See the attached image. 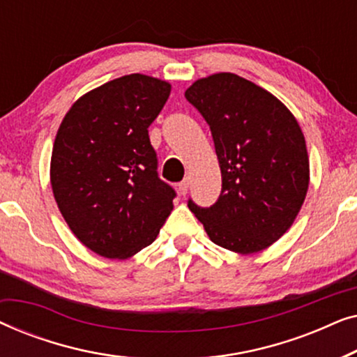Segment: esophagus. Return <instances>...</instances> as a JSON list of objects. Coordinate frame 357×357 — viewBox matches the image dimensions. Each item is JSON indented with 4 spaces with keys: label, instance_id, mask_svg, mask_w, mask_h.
<instances>
[{
    "label": "esophagus",
    "instance_id": "esophagus-1",
    "mask_svg": "<svg viewBox=\"0 0 357 357\" xmlns=\"http://www.w3.org/2000/svg\"><path fill=\"white\" fill-rule=\"evenodd\" d=\"M188 187H190V180L188 178L182 180V182L178 183V193L182 195V197H185V195L188 193Z\"/></svg>",
    "mask_w": 357,
    "mask_h": 357
}]
</instances>
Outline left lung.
Masks as SVG:
<instances>
[{"label":"left lung","instance_id":"8db88e82","mask_svg":"<svg viewBox=\"0 0 357 357\" xmlns=\"http://www.w3.org/2000/svg\"><path fill=\"white\" fill-rule=\"evenodd\" d=\"M185 97L206 120L221 167L218 202L188 208L216 245L265 250L292 226L309 188V155L294 115L232 73L195 81Z\"/></svg>","mask_w":357,"mask_h":357}]
</instances>
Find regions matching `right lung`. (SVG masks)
<instances>
[{
    "instance_id": "right-lung-1",
    "label": "right lung",
    "mask_w": 357,
    "mask_h": 357,
    "mask_svg": "<svg viewBox=\"0 0 357 357\" xmlns=\"http://www.w3.org/2000/svg\"><path fill=\"white\" fill-rule=\"evenodd\" d=\"M170 84L126 75L77 99L52 151L53 197L73 234L97 255L128 258L158 237L175 190L159 178L148 128Z\"/></svg>"
}]
</instances>
